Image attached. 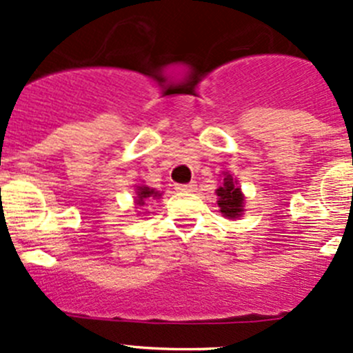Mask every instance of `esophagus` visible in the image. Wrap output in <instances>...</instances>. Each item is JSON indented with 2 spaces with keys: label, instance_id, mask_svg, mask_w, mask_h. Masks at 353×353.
<instances>
[{
  "label": "esophagus",
  "instance_id": "obj_1",
  "mask_svg": "<svg viewBox=\"0 0 353 353\" xmlns=\"http://www.w3.org/2000/svg\"><path fill=\"white\" fill-rule=\"evenodd\" d=\"M177 191H181V193H193L194 190H196V184L194 183H188V184H177L176 186Z\"/></svg>",
  "mask_w": 353,
  "mask_h": 353
}]
</instances>
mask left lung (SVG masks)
Here are the masks:
<instances>
[{
	"label": "left lung",
	"instance_id": "1",
	"mask_svg": "<svg viewBox=\"0 0 353 353\" xmlns=\"http://www.w3.org/2000/svg\"><path fill=\"white\" fill-rule=\"evenodd\" d=\"M219 196L220 212L225 219H239L244 212V194L241 188L237 186V181L232 179L230 174L223 176V183L219 190L215 191Z\"/></svg>",
	"mask_w": 353,
	"mask_h": 353
}]
</instances>
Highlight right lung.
<instances>
[{"instance_id":"add662e5","label":"right lung","mask_w":353,"mask_h":353,"mask_svg":"<svg viewBox=\"0 0 353 353\" xmlns=\"http://www.w3.org/2000/svg\"><path fill=\"white\" fill-rule=\"evenodd\" d=\"M159 196H162V193H159V191L152 190V188H148V186H138L137 188V198H134V201H137L138 206H143L147 199H154Z\"/></svg>"}]
</instances>
